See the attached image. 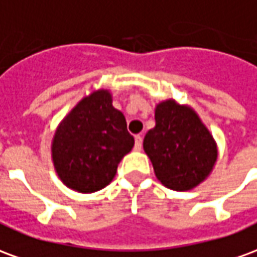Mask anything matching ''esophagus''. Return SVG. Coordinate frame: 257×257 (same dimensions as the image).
I'll list each match as a JSON object with an SVG mask.
<instances>
[{
  "instance_id": "esophagus-1",
  "label": "esophagus",
  "mask_w": 257,
  "mask_h": 257,
  "mask_svg": "<svg viewBox=\"0 0 257 257\" xmlns=\"http://www.w3.org/2000/svg\"><path fill=\"white\" fill-rule=\"evenodd\" d=\"M142 142H143V138L140 135H136L135 136V150H140L142 149Z\"/></svg>"
}]
</instances>
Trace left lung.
I'll return each mask as SVG.
<instances>
[{
  "label": "left lung",
  "instance_id": "8db88e82",
  "mask_svg": "<svg viewBox=\"0 0 257 257\" xmlns=\"http://www.w3.org/2000/svg\"><path fill=\"white\" fill-rule=\"evenodd\" d=\"M143 147L158 180L176 191L198 186L217 158L215 140L198 115L173 100L157 106L156 126L146 134Z\"/></svg>",
  "mask_w": 257,
  "mask_h": 257
}]
</instances>
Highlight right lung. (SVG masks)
I'll return each instance as SVG.
<instances>
[{
  "instance_id": "right-lung-1",
  "label": "right lung",
  "mask_w": 257,
  "mask_h": 257,
  "mask_svg": "<svg viewBox=\"0 0 257 257\" xmlns=\"http://www.w3.org/2000/svg\"><path fill=\"white\" fill-rule=\"evenodd\" d=\"M135 139L107 90L85 97L64 118L55 134L53 164L67 187L79 193L101 190L132 150Z\"/></svg>"
}]
</instances>
